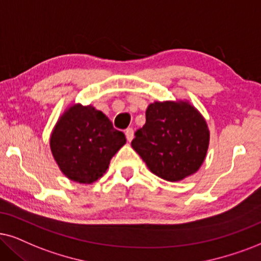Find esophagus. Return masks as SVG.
Listing matches in <instances>:
<instances>
[{"label":"esophagus","mask_w":261,"mask_h":261,"mask_svg":"<svg viewBox=\"0 0 261 261\" xmlns=\"http://www.w3.org/2000/svg\"><path fill=\"white\" fill-rule=\"evenodd\" d=\"M125 135H126V140L128 142L133 141V138H134V130H133V127L126 128V130H125Z\"/></svg>","instance_id":"esophagus-1"}]
</instances>
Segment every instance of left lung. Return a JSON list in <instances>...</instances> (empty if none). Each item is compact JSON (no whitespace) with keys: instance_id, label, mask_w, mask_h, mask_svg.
I'll return each mask as SVG.
<instances>
[{"instance_id":"obj_1","label":"left lung","mask_w":261,"mask_h":261,"mask_svg":"<svg viewBox=\"0 0 261 261\" xmlns=\"http://www.w3.org/2000/svg\"><path fill=\"white\" fill-rule=\"evenodd\" d=\"M210 131L199 112L187 102H154L146 124L135 133L131 146L148 169L169 182L182 180L202 165Z\"/></svg>"}]
</instances>
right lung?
<instances>
[{"instance_id": "right-lung-1", "label": "right lung", "mask_w": 261, "mask_h": 261, "mask_svg": "<svg viewBox=\"0 0 261 261\" xmlns=\"http://www.w3.org/2000/svg\"><path fill=\"white\" fill-rule=\"evenodd\" d=\"M126 138L102 112L75 105L58 121L50 137L54 159L71 180L92 183L106 172Z\"/></svg>"}]
</instances>
